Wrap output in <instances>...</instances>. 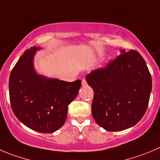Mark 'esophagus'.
Returning a JSON list of instances; mask_svg holds the SVG:
<instances>
[{"label":"esophagus","instance_id":"34e87169","mask_svg":"<svg viewBox=\"0 0 160 160\" xmlns=\"http://www.w3.org/2000/svg\"><path fill=\"white\" fill-rule=\"evenodd\" d=\"M82 86H86V85H87V82H86V79L83 78L82 81Z\"/></svg>","mask_w":160,"mask_h":160}]
</instances>
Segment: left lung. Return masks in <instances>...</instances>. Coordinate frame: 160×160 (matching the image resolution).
Masks as SVG:
<instances>
[{
    "label": "left lung",
    "mask_w": 160,
    "mask_h": 160,
    "mask_svg": "<svg viewBox=\"0 0 160 160\" xmlns=\"http://www.w3.org/2000/svg\"><path fill=\"white\" fill-rule=\"evenodd\" d=\"M121 52L86 76L94 92L92 117L108 131L136 125L147 110L152 91L151 74L141 55L133 49Z\"/></svg>",
    "instance_id": "1"
}]
</instances>
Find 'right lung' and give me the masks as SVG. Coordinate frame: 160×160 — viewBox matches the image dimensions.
I'll list each match as a JSON object with an SVG mask.
<instances>
[{
	"label": "right lung",
	"mask_w": 160,
	"mask_h": 160,
	"mask_svg": "<svg viewBox=\"0 0 160 160\" xmlns=\"http://www.w3.org/2000/svg\"><path fill=\"white\" fill-rule=\"evenodd\" d=\"M39 47L27 49L11 71L9 98L18 119L40 133H53L63 127L68 105L81 87V80L72 82L47 78L33 69V59Z\"/></svg>",
	"instance_id": "right-lung-1"
}]
</instances>
